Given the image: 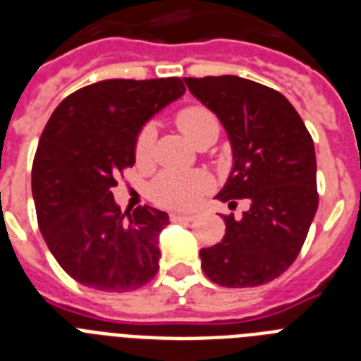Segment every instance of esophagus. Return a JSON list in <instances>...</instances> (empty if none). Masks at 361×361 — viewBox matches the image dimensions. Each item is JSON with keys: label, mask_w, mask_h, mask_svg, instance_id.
Here are the masks:
<instances>
[{"label": "esophagus", "mask_w": 361, "mask_h": 361, "mask_svg": "<svg viewBox=\"0 0 361 361\" xmlns=\"http://www.w3.org/2000/svg\"><path fill=\"white\" fill-rule=\"evenodd\" d=\"M195 219V215H184V213H171L170 220L171 222H191Z\"/></svg>", "instance_id": "34e87169"}]
</instances>
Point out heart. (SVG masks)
<instances>
[{"mask_svg":"<svg viewBox=\"0 0 361 361\" xmlns=\"http://www.w3.org/2000/svg\"><path fill=\"white\" fill-rule=\"evenodd\" d=\"M177 126L180 132L195 146L213 141L219 137V119L209 108L202 104H191L178 111ZM155 132L152 126H145L139 132L135 141V159L139 162H148L153 152ZM212 188V178L202 171H166L159 175L153 183V200L168 209H191L202 199V195Z\"/></svg>","mask_w":361,"mask_h":361,"instance_id":"obj_1","label":"heart"}]
</instances>
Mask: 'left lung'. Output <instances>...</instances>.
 <instances>
[{
	"label": "left lung",
	"instance_id": "8db88e82",
	"mask_svg": "<svg viewBox=\"0 0 361 361\" xmlns=\"http://www.w3.org/2000/svg\"><path fill=\"white\" fill-rule=\"evenodd\" d=\"M184 81L231 142V173L216 199L250 202L238 220L222 215L224 238L200 250L202 271L222 288H257L295 262L317 213L312 137L293 104L269 86L237 75Z\"/></svg>",
	"mask_w": 361,
	"mask_h": 361
}]
</instances>
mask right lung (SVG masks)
Returning a JSON list of instances; mask_svg holds the SVG:
<instances>
[{
  "label": "right lung",
  "mask_w": 361,
  "mask_h": 361,
  "mask_svg": "<svg viewBox=\"0 0 361 361\" xmlns=\"http://www.w3.org/2000/svg\"><path fill=\"white\" fill-rule=\"evenodd\" d=\"M184 92L178 78L106 79L70 94L50 116L32 164V195L50 253L75 282L124 293L157 275L168 213L139 206L124 219L111 188L135 164L146 121Z\"/></svg>",
  "instance_id": "obj_1"
}]
</instances>
